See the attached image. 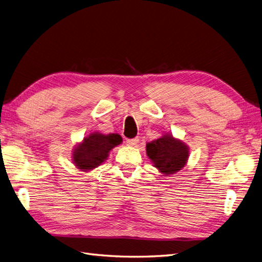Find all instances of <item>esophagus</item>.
I'll return each instance as SVG.
<instances>
[{"label":"esophagus","instance_id":"esophagus-1","mask_svg":"<svg viewBox=\"0 0 262 262\" xmlns=\"http://www.w3.org/2000/svg\"><path fill=\"white\" fill-rule=\"evenodd\" d=\"M140 142V139L139 137H136L133 139H128L126 140V143H128V145H131V146H136L138 143Z\"/></svg>","mask_w":262,"mask_h":262}]
</instances>
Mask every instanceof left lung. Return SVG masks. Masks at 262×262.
Listing matches in <instances>:
<instances>
[{
    "mask_svg": "<svg viewBox=\"0 0 262 262\" xmlns=\"http://www.w3.org/2000/svg\"><path fill=\"white\" fill-rule=\"evenodd\" d=\"M146 153L155 167L168 175L184 167L188 158V147L171 136H165L148 143Z\"/></svg>",
    "mask_w": 262,
    "mask_h": 262,
    "instance_id": "obj_1",
    "label": "left lung"
}]
</instances>
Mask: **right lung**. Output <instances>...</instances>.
Wrapping results in <instances>:
<instances>
[{
  "instance_id": "right-lung-1",
  "label": "right lung",
  "mask_w": 262,
  "mask_h": 262,
  "mask_svg": "<svg viewBox=\"0 0 262 262\" xmlns=\"http://www.w3.org/2000/svg\"><path fill=\"white\" fill-rule=\"evenodd\" d=\"M119 134L92 133L86 137L73 152V161L78 169L91 170L104 162L110 149L121 143Z\"/></svg>"
}]
</instances>
